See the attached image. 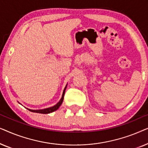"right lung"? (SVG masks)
Returning <instances> with one entry per match:
<instances>
[{
    "mask_svg": "<svg viewBox=\"0 0 148 148\" xmlns=\"http://www.w3.org/2000/svg\"><path fill=\"white\" fill-rule=\"evenodd\" d=\"M66 86L65 88L64 89V91H63V93H62V98L60 99V100L58 102L57 104L56 105H54V106L52 107H50V108H46V109H42V110H30V109H28L29 111H31V112H37V113H41V114H48V113H50V112H54V111H55L57 110V109L59 108L60 105L62 104V101H63V99H64V92H65V90H66Z\"/></svg>",
    "mask_w": 148,
    "mask_h": 148,
    "instance_id": "add662e5",
    "label": "right lung"
}]
</instances>
